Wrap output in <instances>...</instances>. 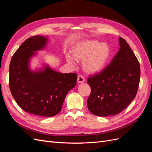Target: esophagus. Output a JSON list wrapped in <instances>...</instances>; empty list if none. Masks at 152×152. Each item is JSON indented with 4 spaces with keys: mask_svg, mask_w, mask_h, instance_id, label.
I'll use <instances>...</instances> for the list:
<instances>
[{
    "mask_svg": "<svg viewBox=\"0 0 152 152\" xmlns=\"http://www.w3.org/2000/svg\"><path fill=\"white\" fill-rule=\"evenodd\" d=\"M84 80H84V78L83 76L80 75L78 76V77H77V82H78V83H83Z\"/></svg>",
    "mask_w": 152,
    "mask_h": 152,
    "instance_id": "esophagus-1",
    "label": "esophagus"
}]
</instances>
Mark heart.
I'll return each mask as SVG.
<instances>
[{
  "instance_id": "b5f03b06",
  "label": "heart",
  "mask_w": 152,
  "mask_h": 152,
  "mask_svg": "<svg viewBox=\"0 0 152 152\" xmlns=\"http://www.w3.org/2000/svg\"><path fill=\"white\" fill-rule=\"evenodd\" d=\"M71 53L73 58L69 54L65 56L69 64L73 65L74 59L77 61H82V68L86 73L96 74L102 72L107 66L112 50L107 43L88 40L76 44L72 48Z\"/></svg>"
}]
</instances>
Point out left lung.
I'll list each match as a JSON object with an SVG mask.
<instances>
[{
    "instance_id": "obj_1",
    "label": "left lung",
    "mask_w": 152,
    "mask_h": 152,
    "mask_svg": "<svg viewBox=\"0 0 152 152\" xmlns=\"http://www.w3.org/2000/svg\"><path fill=\"white\" fill-rule=\"evenodd\" d=\"M120 49L99 73L90 77L91 93L87 107L95 115L108 117L121 112L135 98L140 80V66L126 41L118 38Z\"/></svg>"
}]
</instances>
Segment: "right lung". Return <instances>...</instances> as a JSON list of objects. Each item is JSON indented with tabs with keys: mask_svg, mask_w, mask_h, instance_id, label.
<instances>
[{
	"mask_svg": "<svg viewBox=\"0 0 152 152\" xmlns=\"http://www.w3.org/2000/svg\"><path fill=\"white\" fill-rule=\"evenodd\" d=\"M48 37L35 35L26 39L12 57L10 87L17 104L24 111L39 117H53L61 111L69 91L76 86V73H61L48 64L31 70V59L44 50Z\"/></svg>",
	"mask_w": 152,
	"mask_h": 152,
	"instance_id": "obj_1",
	"label": "right lung"
}]
</instances>
